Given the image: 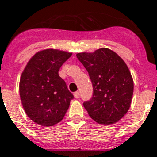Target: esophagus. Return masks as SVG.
I'll return each mask as SVG.
<instances>
[{
  "mask_svg": "<svg viewBox=\"0 0 157 157\" xmlns=\"http://www.w3.org/2000/svg\"><path fill=\"white\" fill-rule=\"evenodd\" d=\"M74 97H75V98H80V94H79V92H75V93H74Z\"/></svg>",
  "mask_w": 157,
  "mask_h": 157,
  "instance_id": "esophagus-1",
  "label": "esophagus"
}]
</instances>
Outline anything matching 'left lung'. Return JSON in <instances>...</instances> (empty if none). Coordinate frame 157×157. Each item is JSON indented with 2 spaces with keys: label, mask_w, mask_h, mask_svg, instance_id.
I'll use <instances>...</instances> for the list:
<instances>
[{
  "label": "left lung",
  "mask_w": 157,
  "mask_h": 157,
  "mask_svg": "<svg viewBox=\"0 0 157 157\" xmlns=\"http://www.w3.org/2000/svg\"><path fill=\"white\" fill-rule=\"evenodd\" d=\"M93 84V96L83 105L92 119L109 125L121 120L130 108L133 81L123 60L108 48L77 53Z\"/></svg>",
  "instance_id": "left-lung-1"
}]
</instances>
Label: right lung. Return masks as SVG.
I'll return each mask as SVG.
<instances>
[{"mask_svg":"<svg viewBox=\"0 0 157 157\" xmlns=\"http://www.w3.org/2000/svg\"><path fill=\"white\" fill-rule=\"evenodd\" d=\"M71 52L47 49L37 52L22 73L19 93L27 116L36 123L53 126L62 120L73 94L59 75Z\"/></svg>","mask_w":157,"mask_h":157,"instance_id":"right-lung-1","label":"right lung"}]
</instances>
